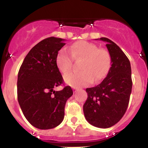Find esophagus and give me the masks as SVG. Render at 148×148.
<instances>
[{
  "instance_id": "1",
  "label": "esophagus",
  "mask_w": 148,
  "mask_h": 148,
  "mask_svg": "<svg viewBox=\"0 0 148 148\" xmlns=\"http://www.w3.org/2000/svg\"><path fill=\"white\" fill-rule=\"evenodd\" d=\"M73 90H74V92H77V90H78V88L76 87H73Z\"/></svg>"
}]
</instances>
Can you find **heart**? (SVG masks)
I'll use <instances>...</instances> for the list:
<instances>
[{
    "instance_id": "obj_1",
    "label": "heart",
    "mask_w": 148,
    "mask_h": 148,
    "mask_svg": "<svg viewBox=\"0 0 148 148\" xmlns=\"http://www.w3.org/2000/svg\"><path fill=\"white\" fill-rule=\"evenodd\" d=\"M69 51L70 53L65 48H62L56 56V64L61 73L66 74L70 71L72 58L74 60L83 59V61L79 65L81 71L65 75L64 82L67 84L73 87L84 86L93 80L99 82L107 75L111 65V57L108 50L86 40H79L71 45Z\"/></svg>"
}]
</instances>
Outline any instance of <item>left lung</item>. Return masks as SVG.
I'll return each instance as SVG.
<instances>
[{
  "label": "left lung",
  "mask_w": 148,
  "mask_h": 148,
  "mask_svg": "<svg viewBox=\"0 0 148 148\" xmlns=\"http://www.w3.org/2000/svg\"><path fill=\"white\" fill-rule=\"evenodd\" d=\"M100 40L107 42L111 67L100 84L86 88L88 98L83 109L89 124L107 129L119 121L127 110L132 90L131 68L129 60L116 43L105 37Z\"/></svg>",
  "instance_id": "8db88e82"
}]
</instances>
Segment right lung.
<instances>
[{
	"mask_svg": "<svg viewBox=\"0 0 148 148\" xmlns=\"http://www.w3.org/2000/svg\"><path fill=\"white\" fill-rule=\"evenodd\" d=\"M64 39L49 37L31 49L24 58L17 77V100L27 121L39 129H50L61 124L66 100L72 95L70 86L56 91L63 84L57 66L58 51Z\"/></svg>",
	"mask_w": 148,
	"mask_h": 148,
	"instance_id": "right-lung-1",
	"label": "right lung"
}]
</instances>
